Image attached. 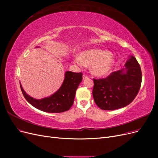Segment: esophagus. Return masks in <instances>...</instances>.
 I'll return each mask as SVG.
<instances>
[{
  "label": "esophagus",
  "mask_w": 158,
  "mask_h": 158,
  "mask_svg": "<svg viewBox=\"0 0 158 158\" xmlns=\"http://www.w3.org/2000/svg\"><path fill=\"white\" fill-rule=\"evenodd\" d=\"M83 80H85V79H87L88 77V76L87 75H85V74H84L83 75Z\"/></svg>",
  "instance_id": "esophagus-1"
}]
</instances>
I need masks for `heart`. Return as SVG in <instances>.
I'll return each instance as SVG.
<instances>
[{
    "label": "heart",
    "instance_id": "heart-1",
    "mask_svg": "<svg viewBox=\"0 0 158 158\" xmlns=\"http://www.w3.org/2000/svg\"><path fill=\"white\" fill-rule=\"evenodd\" d=\"M74 60L80 67L84 64L91 65V71L94 74L102 76L111 72L114 64V56L108 51L92 49L83 52L80 56H75Z\"/></svg>",
    "mask_w": 158,
    "mask_h": 158
}]
</instances>
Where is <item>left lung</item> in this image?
Here are the masks:
<instances>
[{
  "label": "left lung",
  "mask_w": 158,
  "mask_h": 158,
  "mask_svg": "<svg viewBox=\"0 0 158 158\" xmlns=\"http://www.w3.org/2000/svg\"><path fill=\"white\" fill-rule=\"evenodd\" d=\"M125 67L113 72L106 78L94 79L93 97L103 110H114L130 104L139 92L142 82L140 66L131 56Z\"/></svg>",
  "instance_id": "8db88e82"
}]
</instances>
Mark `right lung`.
<instances>
[{
  "instance_id": "obj_1",
  "label": "right lung",
  "mask_w": 158,
  "mask_h": 158,
  "mask_svg": "<svg viewBox=\"0 0 158 158\" xmlns=\"http://www.w3.org/2000/svg\"><path fill=\"white\" fill-rule=\"evenodd\" d=\"M82 80V73L66 71L60 88L51 96L36 99L28 95L20 84L23 96L32 106L47 113H62L70 109L74 103L76 89Z\"/></svg>"
}]
</instances>
